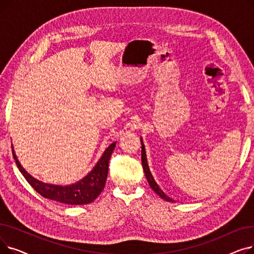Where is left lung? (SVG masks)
<instances>
[{
  "label": "left lung",
  "instance_id": "1",
  "mask_svg": "<svg viewBox=\"0 0 254 254\" xmlns=\"http://www.w3.org/2000/svg\"><path fill=\"white\" fill-rule=\"evenodd\" d=\"M141 144H142V151H141V153H142V166H143V170H144V173H145V176H146V179H147V181H148V183H149V185H150V188L154 190V192H156L159 196H161L162 198H164V199H166L167 202H174V199L173 198H171V197H169L163 190H162V189H159V186H158V184L155 182V180H154V178H153V176L151 175V172H150V169H149V167H148V164H147V157H146V151H145V145L143 144V140H142V138H141Z\"/></svg>",
  "mask_w": 254,
  "mask_h": 254
}]
</instances>
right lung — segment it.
Returning a JSON list of instances; mask_svg holds the SVG:
<instances>
[{
    "mask_svg": "<svg viewBox=\"0 0 254 254\" xmlns=\"http://www.w3.org/2000/svg\"><path fill=\"white\" fill-rule=\"evenodd\" d=\"M115 146L116 142L110 144L109 147L104 151L96 166L92 168L88 174L81 180L69 185H55L34 178L20 165L15 151L13 149V146L12 153L21 174L38 193L46 198L53 199V201L64 204L85 205L95 201L104 190L107 175H108L109 159Z\"/></svg>",
    "mask_w": 254,
    "mask_h": 254,
    "instance_id": "obj_1",
    "label": "right lung"
}]
</instances>
